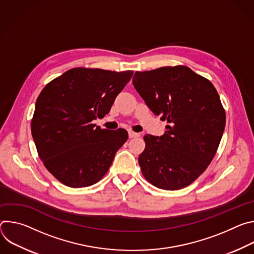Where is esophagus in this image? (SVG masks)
<instances>
[{
    "label": "esophagus",
    "mask_w": 254,
    "mask_h": 254,
    "mask_svg": "<svg viewBox=\"0 0 254 254\" xmlns=\"http://www.w3.org/2000/svg\"><path fill=\"white\" fill-rule=\"evenodd\" d=\"M139 134L138 133H136V132H134V131H132V130H129L128 131V136H129V138H133V137H136V136H138Z\"/></svg>",
    "instance_id": "esophagus-1"
}]
</instances>
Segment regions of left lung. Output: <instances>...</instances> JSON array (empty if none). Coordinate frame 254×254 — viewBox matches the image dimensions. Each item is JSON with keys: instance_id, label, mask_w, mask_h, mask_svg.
I'll list each match as a JSON object with an SVG mask.
<instances>
[{"instance_id": "1", "label": "left lung", "mask_w": 254, "mask_h": 254, "mask_svg": "<svg viewBox=\"0 0 254 254\" xmlns=\"http://www.w3.org/2000/svg\"><path fill=\"white\" fill-rule=\"evenodd\" d=\"M132 84L156 116L167 121L161 136L146 134L138 157L141 173L164 190L189 186L213 160L225 128L218 92L187 66L136 71Z\"/></svg>"}]
</instances>
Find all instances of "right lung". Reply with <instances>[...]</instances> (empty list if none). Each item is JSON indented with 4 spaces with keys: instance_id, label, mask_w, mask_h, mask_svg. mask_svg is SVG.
Here are the masks:
<instances>
[{
    "instance_id": "right-lung-1",
    "label": "right lung",
    "mask_w": 254,
    "mask_h": 254,
    "mask_svg": "<svg viewBox=\"0 0 254 254\" xmlns=\"http://www.w3.org/2000/svg\"><path fill=\"white\" fill-rule=\"evenodd\" d=\"M132 73L72 68L39 94L32 136L44 166L62 184L88 187L107 173L128 134L124 128L102 129L92 121L110 113Z\"/></svg>"
}]
</instances>
